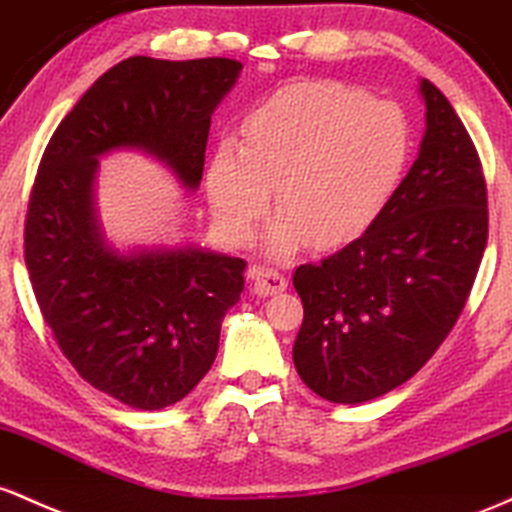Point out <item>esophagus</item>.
I'll return each instance as SVG.
<instances>
[{
  "mask_svg": "<svg viewBox=\"0 0 512 512\" xmlns=\"http://www.w3.org/2000/svg\"><path fill=\"white\" fill-rule=\"evenodd\" d=\"M251 285H254V292L261 297L275 295V292H283L287 287V280L283 278V273L273 271V268L266 266H254L249 271Z\"/></svg>",
  "mask_w": 512,
  "mask_h": 512,
  "instance_id": "obj_1",
  "label": "esophagus"
}]
</instances>
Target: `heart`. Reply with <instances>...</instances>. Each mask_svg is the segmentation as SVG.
I'll use <instances>...</instances> for the list:
<instances>
[{
	"label": "heart",
	"mask_w": 512,
	"mask_h": 512,
	"mask_svg": "<svg viewBox=\"0 0 512 512\" xmlns=\"http://www.w3.org/2000/svg\"><path fill=\"white\" fill-rule=\"evenodd\" d=\"M413 157L409 113L343 82L275 91L241 123L239 149L220 145L208 164V198L232 241L251 239L275 205L283 215L268 251L331 249L360 237L399 191Z\"/></svg>",
	"instance_id": "obj_1"
}]
</instances>
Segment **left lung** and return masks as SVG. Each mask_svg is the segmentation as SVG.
Listing matches in <instances>:
<instances>
[{"mask_svg":"<svg viewBox=\"0 0 512 512\" xmlns=\"http://www.w3.org/2000/svg\"><path fill=\"white\" fill-rule=\"evenodd\" d=\"M426 135L392 203L358 239L295 271L304 321L292 360L333 404L411 380L457 324L488 239L486 181L467 128L428 79Z\"/></svg>","mask_w":512,"mask_h":512,"instance_id":"left-lung-1","label":"left lung"}]
</instances>
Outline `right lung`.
<instances>
[{
    "mask_svg": "<svg viewBox=\"0 0 512 512\" xmlns=\"http://www.w3.org/2000/svg\"><path fill=\"white\" fill-rule=\"evenodd\" d=\"M239 72L229 57H128L91 84L40 159L24 229L40 314L74 370L132 409H166L208 375L246 261L198 246L113 249L94 210L99 157L142 149L195 191L210 116Z\"/></svg>",
    "mask_w": 512,
    "mask_h": 512,
    "instance_id": "1",
    "label": "right lung"
}]
</instances>
